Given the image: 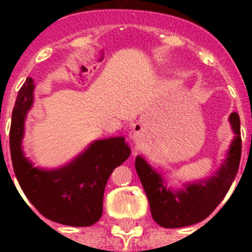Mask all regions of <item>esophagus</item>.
<instances>
[{
    "instance_id": "1",
    "label": "esophagus",
    "mask_w": 252,
    "mask_h": 252,
    "mask_svg": "<svg viewBox=\"0 0 252 252\" xmlns=\"http://www.w3.org/2000/svg\"><path fill=\"white\" fill-rule=\"evenodd\" d=\"M138 134H140V130H134L133 137H134V138H137V137H138Z\"/></svg>"
}]
</instances>
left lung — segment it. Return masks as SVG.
I'll list each match as a JSON object with an SVG mask.
<instances>
[{
    "label": "left lung",
    "instance_id": "left-lung-1",
    "mask_svg": "<svg viewBox=\"0 0 252 252\" xmlns=\"http://www.w3.org/2000/svg\"><path fill=\"white\" fill-rule=\"evenodd\" d=\"M229 120L235 137L223 165L216 175L207 180L187 184L184 189L174 191L167 188L159 172L150 167L142 157L138 156L136 158V171L149 200L153 220L159 226L175 229L200 222L207 219L226 196L238 172L242 153L238 114L233 112Z\"/></svg>",
    "mask_w": 252,
    "mask_h": 252
}]
</instances>
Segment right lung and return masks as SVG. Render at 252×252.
<instances>
[{
	"mask_svg": "<svg viewBox=\"0 0 252 252\" xmlns=\"http://www.w3.org/2000/svg\"><path fill=\"white\" fill-rule=\"evenodd\" d=\"M32 78L18 93L10 126V154L18 183L45 219L68 226H90L102 217L103 195L111 172L129 157L124 137L93 142L69 165L57 170L33 167L22 150L25 119L32 106Z\"/></svg>",
	"mask_w": 252,
	"mask_h": 252,
	"instance_id": "1",
	"label": "right lung"
}]
</instances>
